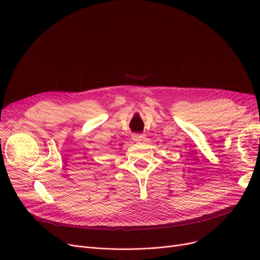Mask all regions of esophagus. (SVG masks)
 Instances as JSON below:
<instances>
[{"instance_id": "1", "label": "esophagus", "mask_w": 260, "mask_h": 260, "mask_svg": "<svg viewBox=\"0 0 260 260\" xmlns=\"http://www.w3.org/2000/svg\"><path fill=\"white\" fill-rule=\"evenodd\" d=\"M132 140L135 141V142H141V141H144L145 140V135H142V133H135V135H132Z\"/></svg>"}]
</instances>
